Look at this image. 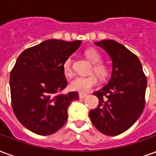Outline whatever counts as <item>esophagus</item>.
<instances>
[{
  "mask_svg": "<svg viewBox=\"0 0 156 156\" xmlns=\"http://www.w3.org/2000/svg\"><path fill=\"white\" fill-rule=\"evenodd\" d=\"M87 97V95L83 94H79V98H81V99H83L84 98Z\"/></svg>",
  "mask_w": 156,
  "mask_h": 156,
  "instance_id": "obj_1",
  "label": "esophagus"
}]
</instances>
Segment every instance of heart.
Returning <instances> with one entry per match:
<instances>
[{"label": "heart", "mask_w": 156, "mask_h": 156, "mask_svg": "<svg viewBox=\"0 0 156 156\" xmlns=\"http://www.w3.org/2000/svg\"><path fill=\"white\" fill-rule=\"evenodd\" d=\"M86 58L90 62L94 64L93 70L95 74L98 78H105L108 75V68L103 63H100L101 61V55L99 54L96 49L89 48L84 52ZM62 70L64 74L67 77L73 76V68H72V58L69 57L62 63ZM97 78L94 75L90 76H80L73 79L69 83V88L73 91H76L80 94H86L91 90L92 88L97 84Z\"/></svg>", "instance_id": "obj_1"}]
</instances>
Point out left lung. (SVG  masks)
<instances>
[{
  "mask_svg": "<svg viewBox=\"0 0 156 156\" xmlns=\"http://www.w3.org/2000/svg\"><path fill=\"white\" fill-rule=\"evenodd\" d=\"M112 61L108 83L93 94L99 99L89 118L103 134L115 136L124 133L137 121L144 110L147 80L136 55L114 40L94 42Z\"/></svg>",
  "mask_w": 156,
  "mask_h": 156,
  "instance_id": "8db88e82",
  "label": "left lung"
}]
</instances>
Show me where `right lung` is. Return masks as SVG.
Here are the masks:
<instances>
[{"label":"right lung","mask_w":156,"mask_h":156,"mask_svg":"<svg viewBox=\"0 0 156 156\" xmlns=\"http://www.w3.org/2000/svg\"><path fill=\"white\" fill-rule=\"evenodd\" d=\"M82 41L46 40L20 54L10 75L13 111L20 123L40 135L60 129L68 119V108L78 100L77 92L57 94L68 85L63 62Z\"/></svg>","instance_id":"right-lung-1"}]
</instances>
